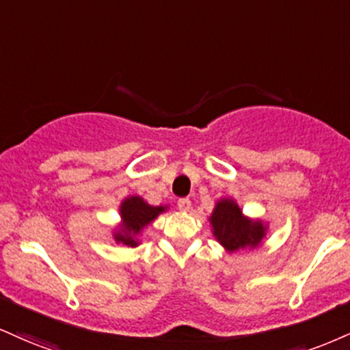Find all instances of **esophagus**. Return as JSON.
<instances>
[{
	"instance_id": "1",
	"label": "esophagus",
	"mask_w": 350,
	"mask_h": 350,
	"mask_svg": "<svg viewBox=\"0 0 350 350\" xmlns=\"http://www.w3.org/2000/svg\"><path fill=\"white\" fill-rule=\"evenodd\" d=\"M191 205H192V202L189 199H179L178 200V208L180 210V212H189Z\"/></svg>"
}]
</instances>
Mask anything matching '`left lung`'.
<instances>
[{"instance_id": "obj_1", "label": "left lung", "mask_w": 350, "mask_h": 350, "mask_svg": "<svg viewBox=\"0 0 350 350\" xmlns=\"http://www.w3.org/2000/svg\"><path fill=\"white\" fill-rule=\"evenodd\" d=\"M210 223L213 234L228 251H238L246 246H258L264 237L260 221H251L241 215V210L233 200L218 202Z\"/></svg>"}]
</instances>
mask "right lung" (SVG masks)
<instances>
[{
	"label": "right lung",
	"instance_id": "add662e5",
	"mask_svg": "<svg viewBox=\"0 0 350 350\" xmlns=\"http://www.w3.org/2000/svg\"><path fill=\"white\" fill-rule=\"evenodd\" d=\"M164 210V207H151V205L145 204L140 197H130L125 199L124 204L120 207V215L124 220V231L116 234L117 243H124L127 246H137L133 237L138 234L140 231L148 225L150 221H153L159 213Z\"/></svg>",
	"mask_w": 350,
	"mask_h": 350
}]
</instances>
